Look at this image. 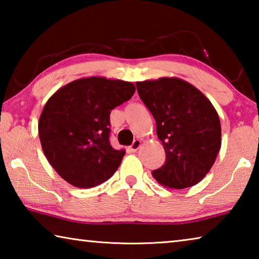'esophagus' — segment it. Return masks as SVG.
Listing matches in <instances>:
<instances>
[{
    "instance_id": "34e87169",
    "label": "esophagus",
    "mask_w": 259,
    "mask_h": 259,
    "mask_svg": "<svg viewBox=\"0 0 259 259\" xmlns=\"http://www.w3.org/2000/svg\"><path fill=\"white\" fill-rule=\"evenodd\" d=\"M140 145H142V142H140L139 139H136V140H134V143L131 144V146L129 147V150L131 152H137L138 148L140 147Z\"/></svg>"
}]
</instances>
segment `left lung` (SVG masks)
Returning a JSON list of instances; mask_svg holds the SVG:
<instances>
[{
	"label": "left lung",
	"mask_w": 259,
	"mask_h": 259,
	"mask_svg": "<svg viewBox=\"0 0 259 259\" xmlns=\"http://www.w3.org/2000/svg\"><path fill=\"white\" fill-rule=\"evenodd\" d=\"M142 102L152 113L165 162L153 170L155 181L169 188L191 187L202 181L222 145L216 109L194 85L177 77L136 83Z\"/></svg>",
	"instance_id": "8db88e82"
}]
</instances>
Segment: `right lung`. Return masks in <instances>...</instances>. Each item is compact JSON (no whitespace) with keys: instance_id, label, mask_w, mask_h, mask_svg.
I'll list each match as a JSON object with an SVG mask.
<instances>
[{"instance_id":"obj_1","label":"right lung","mask_w":259,"mask_h":259,"mask_svg":"<svg viewBox=\"0 0 259 259\" xmlns=\"http://www.w3.org/2000/svg\"><path fill=\"white\" fill-rule=\"evenodd\" d=\"M135 91L131 82L91 76L51 96L41 113L38 136L46 157L61 178L90 188L113 176L125 151L109 144V114Z\"/></svg>"}]
</instances>
